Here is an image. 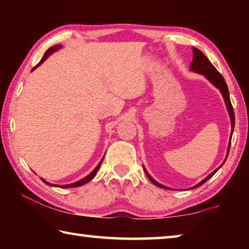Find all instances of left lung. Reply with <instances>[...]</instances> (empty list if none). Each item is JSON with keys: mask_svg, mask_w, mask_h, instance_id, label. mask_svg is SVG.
Instances as JSON below:
<instances>
[{"mask_svg": "<svg viewBox=\"0 0 249 249\" xmlns=\"http://www.w3.org/2000/svg\"><path fill=\"white\" fill-rule=\"evenodd\" d=\"M193 60L191 62L190 65V70L191 71H195V72H197L200 74H203L204 77L209 80V81L213 84L214 87H216L218 90L221 91V93L223 95V98H224V101H225V104H226V107H227V111H229V114H230V117H231V128H234L235 126V115H234V109H233V107H231V100H230V92H229V88H227V84L225 82L224 78L222 77V74L218 72V71L216 70L215 67H214L212 64H211V61L209 60L208 58H206L205 54L201 52V50H199L197 48H195L193 47ZM233 135V129H231V136ZM230 147H231V141H230V144H229V149H227V155H226V158L227 156H229V151H230ZM225 158V160H226ZM224 160V162H225ZM224 162L222 163V165L217 168V169L214 170L212 174H210L208 177L204 180H202L201 182L197 183L196 185H195V187H192L191 189H195V188H197L200 187L201 184H203L204 182H206L210 178H212V177L214 176V174L220 169V168L224 165ZM145 170V174L146 176L148 177V179L153 182L155 185H157V187L159 188H162V189H170L166 187V185H162L158 183L157 181H156L155 179L151 178V176L148 174V172L146 171V169L144 168Z\"/></svg>", "mask_w": 249, "mask_h": 249, "instance_id": "left-lung-1", "label": "left lung"}]
</instances>
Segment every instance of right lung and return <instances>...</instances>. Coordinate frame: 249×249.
I'll return each mask as SVG.
<instances>
[{
    "label": "right lung",
    "instance_id": "add662e5",
    "mask_svg": "<svg viewBox=\"0 0 249 249\" xmlns=\"http://www.w3.org/2000/svg\"><path fill=\"white\" fill-rule=\"evenodd\" d=\"M61 48V46L60 45H56V46H53V47H52V48H49L47 52L45 53V54H44V57L41 58V60L39 61V64L37 65V66H35L33 68V70L34 69H36L37 67L38 66H40L41 64H43V62L46 60V59H47L50 54H52L53 53H54V52H57L58 49H60ZM102 161H103V159L101 160V161L99 162V165L95 167V169L91 172L90 175H88L87 177H84L83 179H81V180H79V181H77V182H73V183H70V184H65V185H56V184H53V183H49V182H47V181L46 180H44V179H41L44 181V182L46 183V184H48V185H52V187H59V188H75V187H80V185H83V184H86V183H88L89 182V181H91L92 179L94 178L95 177V175H96V172H98V170H99V168H100V166H101V163H102Z\"/></svg>",
    "mask_w": 249,
    "mask_h": 249
}]
</instances>
